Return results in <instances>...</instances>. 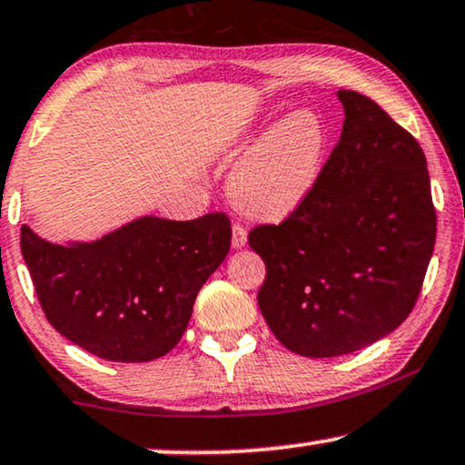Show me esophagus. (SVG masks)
<instances>
[{"label":"esophagus","mask_w":465,"mask_h":465,"mask_svg":"<svg viewBox=\"0 0 465 465\" xmlns=\"http://www.w3.org/2000/svg\"><path fill=\"white\" fill-rule=\"evenodd\" d=\"M246 242H249V238H246V229L236 223V225L232 227V246L233 249H244Z\"/></svg>","instance_id":"34e87169"}]
</instances>
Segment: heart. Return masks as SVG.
Wrapping results in <instances>:
<instances>
[{
  "mask_svg": "<svg viewBox=\"0 0 465 465\" xmlns=\"http://www.w3.org/2000/svg\"><path fill=\"white\" fill-rule=\"evenodd\" d=\"M268 116L252 123L257 134ZM251 140V135H246ZM330 129L312 110H293L272 123L227 178V195L251 219L278 223L311 200L325 172Z\"/></svg>",
  "mask_w": 465,
  "mask_h": 465,
  "instance_id": "heart-1",
  "label": "heart"
}]
</instances>
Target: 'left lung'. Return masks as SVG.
I'll return each mask as SVG.
<instances>
[{"mask_svg":"<svg viewBox=\"0 0 465 465\" xmlns=\"http://www.w3.org/2000/svg\"><path fill=\"white\" fill-rule=\"evenodd\" d=\"M344 125L319 187L281 225L249 233L263 259L257 302L304 357L366 349L404 323L436 242L427 161L379 104L338 91Z\"/></svg>","mask_w":465,"mask_h":465,"instance_id":"1","label":"left lung"}]
</instances>
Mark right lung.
I'll use <instances>...</instances> for the list:
<instances>
[{"label":"right lung","mask_w":465,"mask_h":465,"mask_svg":"<svg viewBox=\"0 0 465 465\" xmlns=\"http://www.w3.org/2000/svg\"><path fill=\"white\" fill-rule=\"evenodd\" d=\"M225 214H144L102 238L51 242L21 227V252L48 323L108 361L163 357L187 330L195 297L225 262Z\"/></svg>","instance_id":"add662e5"}]
</instances>
